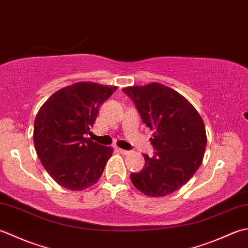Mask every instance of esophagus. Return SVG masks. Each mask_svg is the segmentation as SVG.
<instances>
[{
    "instance_id": "34e87169",
    "label": "esophagus",
    "mask_w": 248,
    "mask_h": 248,
    "mask_svg": "<svg viewBox=\"0 0 248 248\" xmlns=\"http://www.w3.org/2000/svg\"><path fill=\"white\" fill-rule=\"evenodd\" d=\"M117 151H118V152H120L121 154H123V155H127V154H129V151H127V150H123V149H120V148H118V149H117Z\"/></svg>"
}]
</instances>
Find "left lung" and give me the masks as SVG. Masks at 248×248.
<instances>
[{"mask_svg": "<svg viewBox=\"0 0 248 248\" xmlns=\"http://www.w3.org/2000/svg\"><path fill=\"white\" fill-rule=\"evenodd\" d=\"M123 92L134 102L142 122L154 130L150 139L153 157L143 154V169L130 173V180L146 196L172 194L187 183L203 159V121L187 99L164 84L129 87Z\"/></svg>", "mask_w": 248, "mask_h": 248, "instance_id": "8db88e82", "label": "left lung"}]
</instances>
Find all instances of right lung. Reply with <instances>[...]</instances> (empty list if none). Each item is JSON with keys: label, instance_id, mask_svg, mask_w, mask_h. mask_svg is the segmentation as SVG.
Instances as JSON below:
<instances>
[{"label": "right lung", "instance_id": "right-lung-1", "mask_svg": "<svg viewBox=\"0 0 248 248\" xmlns=\"http://www.w3.org/2000/svg\"><path fill=\"white\" fill-rule=\"evenodd\" d=\"M117 87L77 82L47 99L34 122V145L44 168L63 187L83 190L94 185L112 155L111 146L87 137L100 105Z\"/></svg>", "mask_w": 248, "mask_h": 248}]
</instances>
